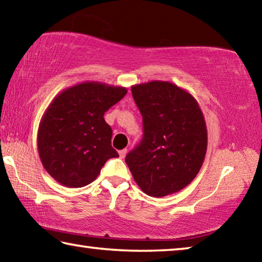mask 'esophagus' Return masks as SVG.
<instances>
[{"label":"esophagus","instance_id":"esophagus-1","mask_svg":"<svg viewBox=\"0 0 262 262\" xmlns=\"http://www.w3.org/2000/svg\"><path fill=\"white\" fill-rule=\"evenodd\" d=\"M126 154H127V149H122L119 151V156H120V158H125Z\"/></svg>","mask_w":262,"mask_h":262}]
</instances>
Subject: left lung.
<instances>
[{
	"instance_id": "obj_1",
	"label": "left lung",
	"mask_w": 262,
	"mask_h": 262,
	"mask_svg": "<svg viewBox=\"0 0 262 262\" xmlns=\"http://www.w3.org/2000/svg\"><path fill=\"white\" fill-rule=\"evenodd\" d=\"M143 119V137L126 156L136 184L145 194L166 196L196 177L207 151V127L194 97L170 82L132 86Z\"/></svg>"
}]
</instances>
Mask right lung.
Returning a JSON list of instances; mask_svg holds the SVG:
<instances>
[{
	"label": "right lung",
	"mask_w": 262,
	"mask_h": 262,
	"mask_svg": "<svg viewBox=\"0 0 262 262\" xmlns=\"http://www.w3.org/2000/svg\"><path fill=\"white\" fill-rule=\"evenodd\" d=\"M126 94L122 86L84 82L66 89L48 106L39 125L38 151L45 170L61 185L86 186L110 158L119 157L104 114Z\"/></svg>",
	"instance_id": "obj_1"
}]
</instances>
